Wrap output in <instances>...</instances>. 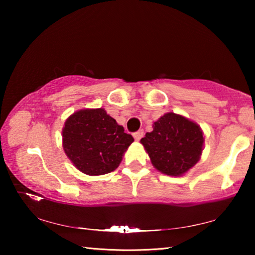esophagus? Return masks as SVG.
I'll return each instance as SVG.
<instances>
[{
    "label": "esophagus",
    "instance_id": "1",
    "mask_svg": "<svg viewBox=\"0 0 255 255\" xmlns=\"http://www.w3.org/2000/svg\"><path fill=\"white\" fill-rule=\"evenodd\" d=\"M143 136H144V130H138L136 132H133V138H135L136 140H139Z\"/></svg>",
    "mask_w": 255,
    "mask_h": 255
}]
</instances>
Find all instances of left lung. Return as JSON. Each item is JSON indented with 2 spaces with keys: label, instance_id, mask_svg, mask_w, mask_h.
Returning a JSON list of instances; mask_svg holds the SVG:
<instances>
[{
  "label": "left lung",
  "instance_id": "8db88e82",
  "mask_svg": "<svg viewBox=\"0 0 255 255\" xmlns=\"http://www.w3.org/2000/svg\"><path fill=\"white\" fill-rule=\"evenodd\" d=\"M140 143L152 164L162 173L180 176L200 159L204 133L196 123L183 116L167 112L153 124Z\"/></svg>",
  "mask_w": 255,
  "mask_h": 255
}]
</instances>
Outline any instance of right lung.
Returning a JSON list of instances; mask_svg holds the SVG:
<instances>
[{
    "instance_id": "1",
    "label": "right lung",
    "mask_w": 255,
    "mask_h": 255,
    "mask_svg": "<svg viewBox=\"0 0 255 255\" xmlns=\"http://www.w3.org/2000/svg\"><path fill=\"white\" fill-rule=\"evenodd\" d=\"M132 141V136L125 132L124 127L102 108L74 112L63 128L65 154L88 175L115 171Z\"/></svg>"
}]
</instances>
